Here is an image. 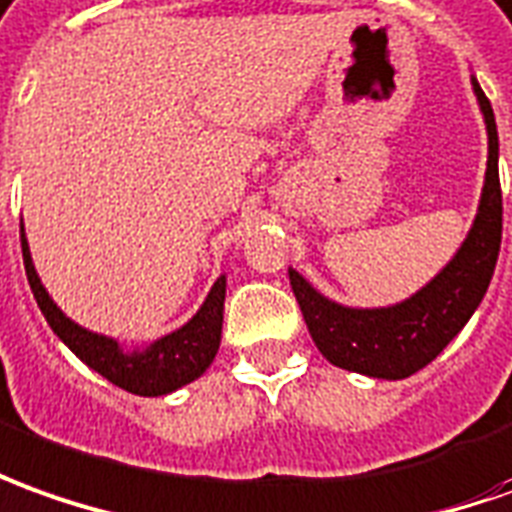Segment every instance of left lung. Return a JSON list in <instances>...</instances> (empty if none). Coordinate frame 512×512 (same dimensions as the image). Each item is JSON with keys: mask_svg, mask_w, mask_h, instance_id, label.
Segmentation results:
<instances>
[{"mask_svg": "<svg viewBox=\"0 0 512 512\" xmlns=\"http://www.w3.org/2000/svg\"><path fill=\"white\" fill-rule=\"evenodd\" d=\"M488 130V169L477 217L449 264L418 292L390 306H345L326 298L290 267V284L317 351L337 368L370 379H407L426 368L463 331L488 292L502 245L499 133L485 91L471 74Z\"/></svg>", "mask_w": 512, "mask_h": 512, "instance_id": "8db88e82", "label": "left lung"}]
</instances>
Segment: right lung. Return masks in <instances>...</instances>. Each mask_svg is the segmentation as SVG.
I'll use <instances>...</instances> for the list:
<instances>
[{"label":"right lung","mask_w":512,"mask_h":512,"mask_svg":"<svg viewBox=\"0 0 512 512\" xmlns=\"http://www.w3.org/2000/svg\"><path fill=\"white\" fill-rule=\"evenodd\" d=\"M21 256H24L30 290H33L38 309L47 317L49 329L61 337V343L80 362H86L88 368L97 370L108 382L128 390L133 396L155 398L181 390L183 384L200 379L220 351L225 273L214 281L206 301L200 303V309L183 323L181 329L169 331V334L158 337L150 345H142V348L139 345L128 348L116 337L97 334V331L74 323L72 317H66L61 306L52 301V295L35 273L30 242L24 234V222H21Z\"/></svg>","instance_id":"obj_1"}]
</instances>
